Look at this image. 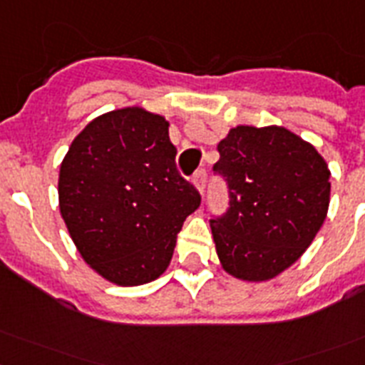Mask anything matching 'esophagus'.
Listing matches in <instances>:
<instances>
[{"instance_id":"1","label":"esophagus","mask_w":365,"mask_h":365,"mask_svg":"<svg viewBox=\"0 0 365 365\" xmlns=\"http://www.w3.org/2000/svg\"><path fill=\"white\" fill-rule=\"evenodd\" d=\"M193 183H195V187L199 189L200 193L205 191V187H206V170H205V168H200V170L195 172Z\"/></svg>"}]
</instances>
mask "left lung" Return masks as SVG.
I'll return each instance as SVG.
<instances>
[{
    "instance_id": "obj_1",
    "label": "left lung",
    "mask_w": 365,
    "mask_h": 365,
    "mask_svg": "<svg viewBox=\"0 0 365 365\" xmlns=\"http://www.w3.org/2000/svg\"><path fill=\"white\" fill-rule=\"evenodd\" d=\"M214 172L229 208L210 220L220 263L235 278L271 280L299 259L329 206V168L314 145L284 126H235L217 143Z\"/></svg>"
}]
</instances>
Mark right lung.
Listing matches in <instances>:
<instances>
[{
	"mask_svg": "<svg viewBox=\"0 0 365 365\" xmlns=\"http://www.w3.org/2000/svg\"><path fill=\"white\" fill-rule=\"evenodd\" d=\"M58 202L83 259L110 282L140 286L166 271L200 195L178 172L168 121L132 106L77 134L60 165Z\"/></svg>",
	"mask_w": 365,
	"mask_h": 365,
	"instance_id": "right-lung-1",
	"label": "right lung"
}]
</instances>
